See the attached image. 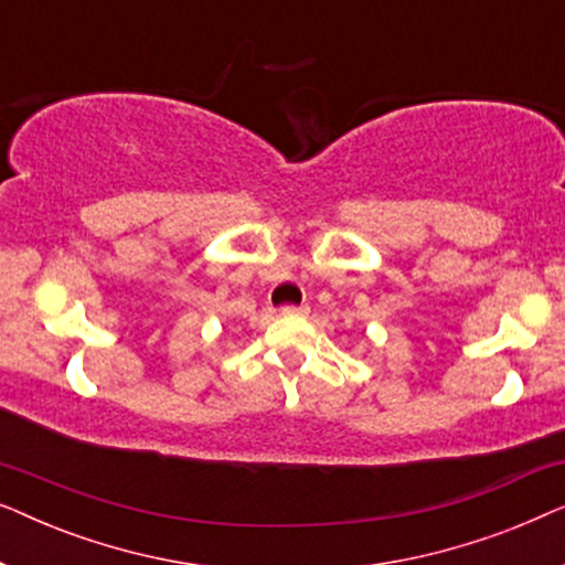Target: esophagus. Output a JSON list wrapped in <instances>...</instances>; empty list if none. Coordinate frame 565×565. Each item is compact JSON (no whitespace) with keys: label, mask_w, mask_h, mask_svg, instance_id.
Returning <instances> with one entry per match:
<instances>
[{"label":"esophagus","mask_w":565,"mask_h":565,"mask_svg":"<svg viewBox=\"0 0 565 565\" xmlns=\"http://www.w3.org/2000/svg\"><path fill=\"white\" fill-rule=\"evenodd\" d=\"M280 313H282V316H306V313H308V306H306V303H303V306H292V303H288V306L280 308Z\"/></svg>","instance_id":"esophagus-1"}]
</instances>
